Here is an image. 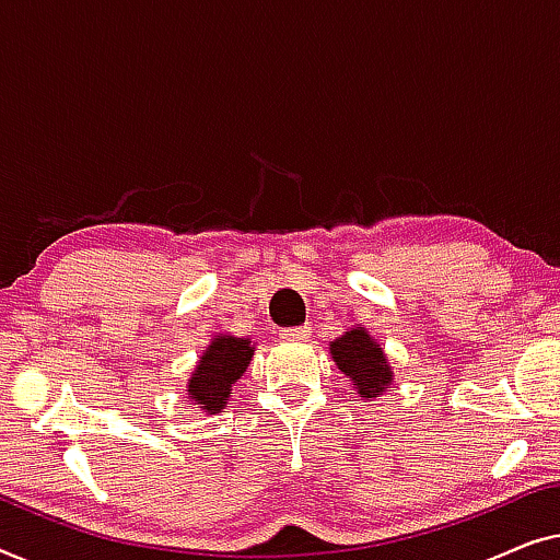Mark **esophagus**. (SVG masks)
I'll list each match as a JSON object with an SVG mask.
<instances>
[{"label":"esophagus","instance_id":"1","mask_svg":"<svg viewBox=\"0 0 560 560\" xmlns=\"http://www.w3.org/2000/svg\"><path fill=\"white\" fill-rule=\"evenodd\" d=\"M279 337H281V340H287V342L306 340V337H310V327H306V325H302V327H283V329H279Z\"/></svg>","mask_w":560,"mask_h":560}]
</instances>
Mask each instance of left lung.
Here are the masks:
<instances>
[{"label":"left lung","instance_id":"left-lung-1","mask_svg":"<svg viewBox=\"0 0 560 560\" xmlns=\"http://www.w3.org/2000/svg\"><path fill=\"white\" fill-rule=\"evenodd\" d=\"M329 355L340 373L350 377V385L360 393L362 400L383 396V390L396 381L385 350L362 325L350 327L348 332L329 342Z\"/></svg>","mask_w":560,"mask_h":560}]
</instances>
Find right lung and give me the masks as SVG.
<instances>
[{
  "label": "right lung",
  "instance_id": "obj_1",
  "mask_svg": "<svg viewBox=\"0 0 560 560\" xmlns=\"http://www.w3.org/2000/svg\"><path fill=\"white\" fill-rule=\"evenodd\" d=\"M256 345L250 337H235L228 332L212 335L208 348L202 350L198 365L192 368L187 381V398L198 406L202 413L215 416L231 400L233 383L246 373L254 358Z\"/></svg>",
  "mask_w": 560,
  "mask_h": 560
}]
</instances>
